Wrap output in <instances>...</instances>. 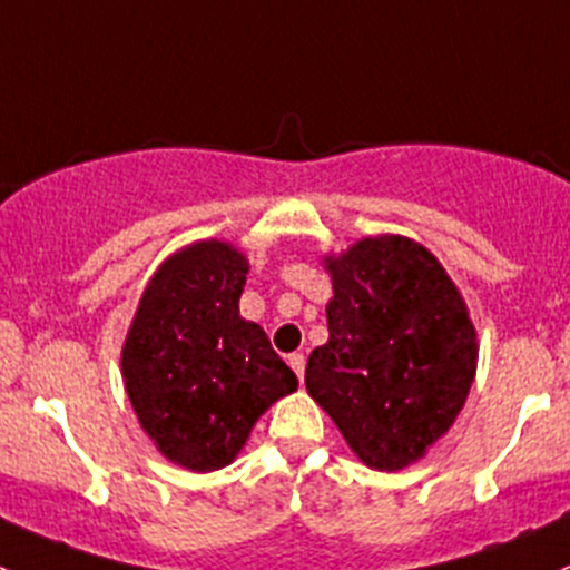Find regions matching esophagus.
<instances>
[{
  "label": "esophagus",
  "mask_w": 570,
  "mask_h": 570,
  "mask_svg": "<svg viewBox=\"0 0 570 570\" xmlns=\"http://www.w3.org/2000/svg\"><path fill=\"white\" fill-rule=\"evenodd\" d=\"M287 365L293 367V373L298 375V381H304V365H307L304 354H291V356H287Z\"/></svg>",
  "instance_id": "1"
}]
</instances>
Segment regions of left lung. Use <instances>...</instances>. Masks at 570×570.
Segmentation results:
<instances>
[{"label": "left lung", "instance_id": "1", "mask_svg": "<svg viewBox=\"0 0 570 570\" xmlns=\"http://www.w3.org/2000/svg\"><path fill=\"white\" fill-rule=\"evenodd\" d=\"M328 340L309 354V397L365 466L401 472L453 428L478 371V328L428 246L365 236L321 257Z\"/></svg>", "mask_w": 570, "mask_h": 570}]
</instances>
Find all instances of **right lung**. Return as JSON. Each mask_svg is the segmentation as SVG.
Masks as SVG:
<instances>
[{
	"instance_id": "add662e5",
	"label": "right lung",
	"mask_w": 570,
	"mask_h": 570,
	"mask_svg": "<svg viewBox=\"0 0 570 570\" xmlns=\"http://www.w3.org/2000/svg\"><path fill=\"white\" fill-rule=\"evenodd\" d=\"M249 261L219 238L173 252L145 285L120 373L139 425L167 461L214 472L298 379L238 313Z\"/></svg>"
}]
</instances>
